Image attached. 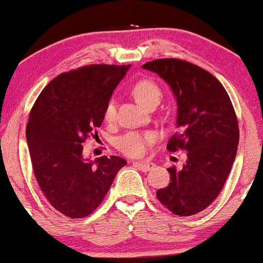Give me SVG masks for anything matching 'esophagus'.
Listing matches in <instances>:
<instances>
[{
  "label": "esophagus",
  "instance_id": "34e87169",
  "mask_svg": "<svg viewBox=\"0 0 263 263\" xmlns=\"http://www.w3.org/2000/svg\"><path fill=\"white\" fill-rule=\"evenodd\" d=\"M133 165L138 168H140L141 171H145V172L152 170V168L154 167V165L152 163H148V161H142V163H140V161H134Z\"/></svg>",
  "mask_w": 263,
  "mask_h": 263
}]
</instances>
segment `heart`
<instances>
[{"mask_svg":"<svg viewBox=\"0 0 263 263\" xmlns=\"http://www.w3.org/2000/svg\"><path fill=\"white\" fill-rule=\"evenodd\" d=\"M132 93L135 99L147 109L153 105H158L163 97L161 87L152 79L139 80L133 86ZM115 117H116V104L114 100H110L104 111V120L112 122ZM154 139H156V135L153 133L130 132L117 140V147L129 157H139L146 152L147 147L151 142L154 141Z\"/></svg>","mask_w":263,"mask_h":263,"instance_id":"heart-1","label":"heart"}]
</instances>
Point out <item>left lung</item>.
Segmentation results:
<instances>
[{"mask_svg": "<svg viewBox=\"0 0 263 263\" xmlns=\"http://www.w3.org/2000/svg\"><path fill=\"white\" fill-rule=\"evenodd\" d=\"M171 87L177 103L178 132L166 148L186 151L181 170L168 167L170 183L157 197L176 215L188 217L217 199L235 161L238 122L224 86L211 73L186 61L159 59L142 66Z\"/></svg>", "mask_w": 263, "mask_h": 263, "instance_id": "8db88e82", "label": "left lung"}]
</instances>
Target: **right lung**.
<instances>
[{"label":"right lung","mask_w":263,"mask_h":263,"mask_svg":"<svg viewBox=\"0 0 263 263\" xmlns=\"http://www.w3.org/2000/svg\"><path fill=\"white\" fill-rule=\"evenodd\" d=\"M130 64H92L49 82L32 107L26 139L32 166L50 203L69 218H84L102 203L123 158L82 156V142L99 128L106 104Z\"/></svg>","instance_id":"add662e5"}]
</instances>
